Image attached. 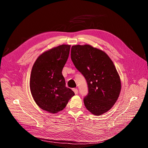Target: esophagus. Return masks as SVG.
<instances>
[{"label": "esophagus", "instance_id": "1", "mask_svg": "<svg viewBox=\"0 0 148 148\" xmlns=\"http://www.w3.org/2000/svg\"><path fill=\"white\" fill-rule=\"evenodd\" d=\"M73 91L75 95L78 93V90L77 88H73Z\"/></svg>", "mask_w": 148, "mask_h": 148}]
</instances>
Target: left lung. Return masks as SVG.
Instances as JSON below:
<instances>
[{"label":"left lung","mask_w":148,"mask_h":148,"mask_svg":"<svg viewBox=\"0 0 148 148\" xmlns=\"http://www.w3.org/2000/svg\"><path fill=\"white\" fill-rule=\"evenodd\" d=\"M71 58L84 76L88 93L84 98L85 106L92 114L102 115L110 109L119 98L121 79L113 62L101 50L91 45H74Z\"/></svg>","instance_id":"obj_1"}]
</instances>
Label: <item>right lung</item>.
Returning <instances> with one entry per match:
<instances>
[{
  "label": "right lung",
  "instance_id": "1",
  "mask_svg": "<svg viewBox=\"0 0 148 148\" xmlns=\"http://www.w3.org/2000/svg\"><path fill=\"white\" fill-rule=\"evenodd\" d=\"M71 45H61L40 55L32 66L30 89L35 102L43 110L61 111L74 92L66 87L62 70L68 60Z\"/></svg>",
  "mask_w": 148,
  "mask_h": 148
}]
</instances>
